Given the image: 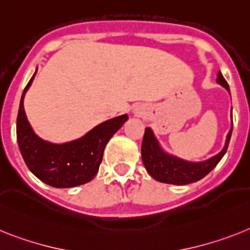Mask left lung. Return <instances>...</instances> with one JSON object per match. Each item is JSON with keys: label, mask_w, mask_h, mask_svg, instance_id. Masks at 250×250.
<instances>
[{"label": "left lung", "mask_w": 250, "mask_h": 250, "mask_svg": "<svg viewBox=\"0 0 250 250\" xmlns=\"http://www.w3.org/2000/svg\"><path fill=\"white\" fill-rule=\"evenodd\" d=\"M216 82L230 93L229 85H228L227 80L221 75L220 71H218ZM231 131H233V127H230V131L227 134L224 147L219 153L208 158L205 161L194 162L186 161L184 158H180L165 151L156 138L153 131L147 127L145 129L142 148H141L142 161L145 164L147 172L160 182L172 184V185H188L191 182H196L205 177L225 155L228 146H229L230 137H231Z\"/></svg>", "instance_id": "8db88e82"}]
</instances>
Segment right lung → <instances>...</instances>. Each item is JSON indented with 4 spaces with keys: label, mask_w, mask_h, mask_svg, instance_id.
Masks as SVG:
<instances>
[{
    "label": "right lung",
    "mask_w": 250,
    "mask_h": 250,
    "mask_svg": "<svg viewBox=\"0 0 250 250\" xmlns=\"http://www.w3.org/2000/svg\"><path fill=\"white\" fill-rule=\"evenodd\" d=\"M36 71L23 90L17 114V143L23 161L35 176L53 188H74L92 181L99 170L108 141L125 125L128 116L108 119L69 142L53 143L42 140L34 132L23 108V98Z\"/></svg>",
    "instance_id": "obj_1"
}]
</instances>
